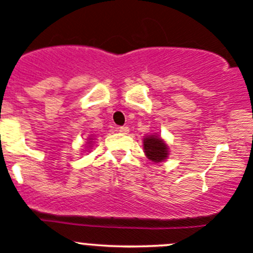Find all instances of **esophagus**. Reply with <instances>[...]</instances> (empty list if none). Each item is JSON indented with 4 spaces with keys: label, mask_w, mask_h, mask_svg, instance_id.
<instances>
[{
    "label": "esophagus",
    "mask_w": 253,
    "mask_h": 253,
    "mask_svg": "<svg viewBox=\"0 0 253 253\" xmlns=\"http://www.w3.org/2000/svg\"><path fill=\"white\" fill-rule=\"evenodd\" d=\"M118 131L120 132L121 134H127L129 132V128L127 126H122V127H119Z\"/></svg>",
    "instance_id": "esophagus-1"
}]
</instances>
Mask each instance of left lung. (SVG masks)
Returning <instances> with one entry per match:
<instances>
[{"instance_id":"left-lung-1","label":"left lung","mask_w":253,"mask_h":253,"mask_svg":"<svg viewBox=\"0 0 253 253\" xmlns=\"http://www.w3.org/2000/svg\"><path fill=\"white\" fill-rule=\"evenodd\" d=\"M143 145H144V153L149 160L161 162L169 158V147L160 135H147L143 139Z\"/></svg>"}]
</instances>
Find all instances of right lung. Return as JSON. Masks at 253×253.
Returning <instances> with one entry per match:
<instances>
[{
  "label": "right lung",
  "instance_id": "obj_1",
  "mask_svg": "<svg viewBox=\"0 0 253 253\" xmlns=\"http://www.w3.org/2000/svg\"><path fill=\"white\" fill-rule=\"evenodd\" d=\"M88 140H92V138H89V139Z\"/></svg>",
  "mask_w": 253,
  "mask_h": 253
}]
</instances>
